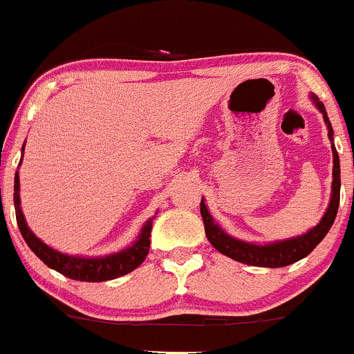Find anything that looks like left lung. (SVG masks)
<instances>
[{
	"mask_svg": "<svg viewBox=\"0 0 354 354\" xmlns=\"http://www.w3.org/2000/svg\"><path fill=\"white\" fill-rule=\"evenodd\" d=\"M313 100L316 109L323 114V121L328 130V139L332 144V156H334V170H332V193L328 207H326L325 214H323L322 221L311 227L306 233L299 234V236L287 238V240H276L269 241V243H252V241L238 240V238L231 236L225 233L221 225L214 221L212 214L208 212L205 198H201L200 212L203 217L205 233H207L208 241L217 248L221 254L225 257H231L238 262H243L248 266H257V268H285L294 262L301 261L306 255L311 254L316 248V245L325 238V234L330 231L332 224L335 221V215L339 210V198H341V163H339V154L334 146V130L328 116H326L325 106L319 102L318 97L315 93L309 95Z\"/></svg>",
	"mask_w": 354,
	"mask_h": 354,
	"instance_id": "8db88e82",
	"label": "left lung"
}]
</instances>
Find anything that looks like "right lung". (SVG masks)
I'll return each instance as SVG.
<instances>
[{
	"mask_svg": "<svg viewBox=\"0 0 354 354\" xmlns=\"http://www.w3.org/2000/svg\"><path fill=\"white\" fill-rule=\"evenodd\" d=\"M22 146V153H24ZM22 163V160H20ZM13 205H15V215H17V224L22 233V238L26 240L28 247L45 262L48 268L55 269L60 274L67 276L71 280L78 281H107L120 278L123 274H129L133 269L139 268L144 261L146 255L149 254V245H151V230H153V218H147L146 224L142 225L139 236L136 238L130 247L123 248L120 252L107 255H99V257H88V255H69L62 254V252L55 250L45 241L39 240L31 227L28 225V221L24 217L22 208H20V180H19V171H15V184H13Z\"/></svg>",
	"mask_w": 354,
	"mask_h": 354,
	"instance_id": "obj_1",
	"label": "right lung"
}]
</instances>
